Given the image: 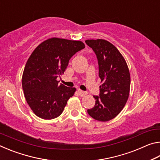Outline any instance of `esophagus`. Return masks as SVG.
Here are the masks:
<instances>
[{"instance_id": "1", "label": "esophagus", "mask_w": 160, "mask_h": 160, "mask_svg": "<svg viewBox=\"0 0 160 160\" xmlns=\"http://www.w3.org/2000/svg\"><path fill=\"white\" fill-rule=\"evenodd\" d=\"M78 93L80 97H83V96H85L87 94L86 92H84L82 90H80V89H78Z\"/></svg>"}]
</instances>
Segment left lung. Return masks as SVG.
<instances>
[{
	"label": "left lung",
	"instance_id": "obj_1",
	"mask_svg": "<svg viewBox=\"0 0 160 160\" xmlns=\"http://www.w3.org/2000/svg\"><path fill=\"white\" fill-rule=\"evenodd\" d=\"M85 43L95 53L99 65V76L103 82L99 95L93 96L95 105L88 113L99 121L115 118L128 100L131 76L125 59L112 43L104 39H88Z\"/></svg>",
	"mask_w": 160,
	"mask_h": 160
}]
</instances>
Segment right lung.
Listing matches in <instances>:
<instances>
[{
  "label": "right lung",
  "instance_id": "add662e5",
  "mask_svg": "<svg viewBox=\"0 0 160 160\" xmlns=\"http://www.w3.org/2000/svg\"><path fill=\"white\" fill-rule=\"evenodd\" d=\"M85 47L80 41L51 38L41 43L28 58L22 85L26 101L38 117L53 119L60 116L75 88L58 84L69 60Z\"/></svg>",
  "mask_w": 160,
  "mask_h": 160
}]
</instances>
